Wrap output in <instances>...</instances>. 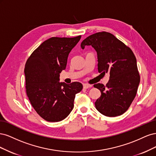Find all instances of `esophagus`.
I'll return each mask as SVG.
<instances>
[{
	"label": "esophagus",
	"mask_w": 156,
	"mask_h": 156,
	"mask_svg": "<svg viewBox=\"0 0 156 156\" xmlns=\"http://www.w3.org/2000/svg\"><path fill=\"white\" fill-rule=\"evenodd\" d=\"M92 87V84H83L84 88H86V89L89 88H91Z\"/></svg>",
	"instance_id": "esophagus-1"
}]
</instances>
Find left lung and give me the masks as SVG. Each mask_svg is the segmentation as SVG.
I'll use <instances>...</instances> for the list:
<instances>
[{"label": "left lung", "mask_w": 156, "mask_h": 156, "mask_svg": "<svg viewBox=\"0 0 156 156\" xmlns=\"http://www.w3.org/2000/svg\"><path fill=\"white\" fill-rule=\"evenodd\" d=\"M86 45H91L97 52L99 73L109 74L106 86L100 83L94 85L101 91V96L95 102L96 109L109 117L124 114L133 101L140 83L133 51L107 32L89 36L82 41L81 48Z\"/></svg>", "instance_id": "1"}]
</instances>
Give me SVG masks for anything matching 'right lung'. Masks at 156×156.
Masks as SVG:
<instances>
[{
	"label": "right lung",
	"mask_w": 156,
	"mask_h": 156,
	"mask_svg": "<svg viewBox=\"0 0 156 156\" xmlns=\"http://www.w3.org/2000/svg\"><path fill=\"white\" fill-rule=\"evenodd\" d=\"M52 37L44 41L27 60L25 67L27 95L34 110L48 122H59L72 111L75 94L81 83L59 82L60 73L66 69L69 53L81 39Z\"/></svg>",
	"instance_id": "obj_1"
}]
</instances>
